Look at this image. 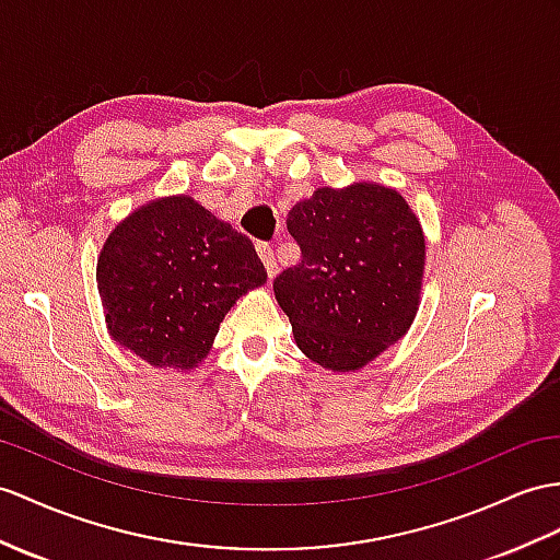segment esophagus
Returning a JSON list of instances; mask_svg holds the SVG:
<instances>
[{
  "label": "esophagus",
  "mask_w": 560,
  "mask_h": 560,
  "mask_svg": "<svg viewBox=\"0 0 560 560\" xmlns=\"http://www.w3.org/2000/svg\"><path fill=\"white\" fill-rule=\"evenodd\" d=\"M256 249H258V256H261V261H264V266L268 270V276L272 278L278 272V261H276V254H272V247H270V244H266V242H258Z\"/></svg>",
  "instance_id": "1"
}]
</instances>
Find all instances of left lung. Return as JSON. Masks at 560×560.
<instances>
[{
    "label": "left lung",
    "mask_w": 560,
    "mask_h": 560,
    "mask_svg": "<svg viewBox=\"0 0 560 560\" xmlns=\"http://www.w3.org/2000/svg\"><path fill=\"white\" fill-rule=\"evenodd\" d=\"M288 230L302 264L272 282L296 347L330 371H359L411 327L425 237L399 192L357 183L299 201Z\"/></svg>",
    "instance_id": "8db88e82"
}]
</instances>
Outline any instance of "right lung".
<instances>
[{"instance_id": "right-lung-1", "label": "right lung", "mask_w": 560, "mask_h": 560, "mask_svg": "<svg viewBox=\"0 0 560 560\" xmlns=\"http://www.w3.org/2000/svg\"><path fill=\"white\" fill-rule=\"evenodd\" d=\"M266 278L252 240L192 197L159 199L128 215L97 261L116 342L177 371L207 357L230 306Z\"/></svg>"}]
</instances>
